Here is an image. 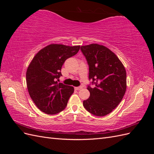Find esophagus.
<instances>
[{
	"label": "esophagus",
	"instance_id": "1",
	"mask_svg": "<svg viewBox=\"0 0 154 154\" xmlns=\"http://www.w3.org/2000/svg\"><path fill=\"white\" fill-rule=\"evenodd\" d=\"M82 88H83V87H82V86H80V87H74V88H75V89H76V90H77V91H79V90L82 89Z\"/></svg>",
	"mask_w": 154,
	"mask_h": 154
}]
</instances>
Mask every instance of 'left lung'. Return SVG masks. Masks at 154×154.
<instances>
[{"mask_svg":"<svg viewBox=\"0 0 154 154\" xmlns=\"http://www.w3.org/2000/svg\"><path fill=\"white\" fill-rule=\"evenodd\" d=\"M87 60L94 88L88 85L90 97L83 101V106L92 114L104 116L117 106L127 89V73L123 63L105 46L92 44L81 46Z\"/></svg>","mask_w":154,"mask_h":154,"instance_id":"8db88e82","label":"left lung"}]
</instances>
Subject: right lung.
Listing matches in <instances>:
<instances>
[{"mask_svg": "<svg viewBox=\"0 0 154 154\" xmlns=\"http://www.w3.org/2000/svg\"><path fill=\"white\" fill-rule=\"evenodd\" d=\"M80 45L52 44L36 54L26 72L29 96L36 106L47 114H55L66 108L74 87L58 83L66 60L78 53Z\"/></svg>", "mask_w": 154, "mask_h": 154, "instance_id": "add662e5", "label": "right lung"}]
</instances>
